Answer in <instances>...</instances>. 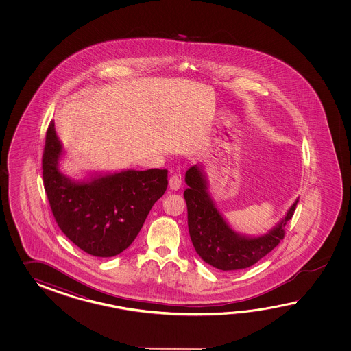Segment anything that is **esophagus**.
I'll use <instances>...</instances> for the list:
<instances>
[{"label": "esophagus", "instance_id": "34e87169", "mask_svg": "<svg viewBox=\"0 0 351 351\" xmlns=\"http://www.w3.org/2000/svg\"><path fill=\"white\" fill-rule=\"evenodd\" d=\"M180 186H182V182H180V178H179L178 176H172L171 179H169V188L172 191H178Z\"/></svg>", "mask_w": 351, "mask_h": 351}]
</instances>
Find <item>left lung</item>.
Returning a JSON list of instances; mask_svg holds the SVG:
<instances>
[{"label":"left lung","instance_id":"left-lung-1","mask_svg":"<svg viewBox=\"0 0 351 351\" xmlns=\"http://www.w3.org/2000/svg\"><path fill=\"white\" fill-rule=\"evenodd\" d=\"M184 177L189 236L195 252L206 263L222 271L247 269L284 239L285 226L293 216L298 198L267 233L252 236L234 231L217 208L209 193L208 179L199 163L192 165Z\"/></svg>","mask_w":351,"mask_h":351}]
</instances>
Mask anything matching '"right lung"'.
Masks as SVG:
<instances>
[{
  "label": "right lung",
  "instance_id": "right-lung-1",
  "mask_svg": "<svg viewBox=\"0 0 351 351\" xmlns=\"http://www.w3.org/2000/svg\"><path fill=\"white\" fill-rule=\"evenodd\" d=\"M65 153L51 121L46 133L43 177L60 230L91 256L121 254L142 230L153 204L165 194L168 171L90 172L75 179L60 169Z\"/></svg>",
  "mask_w": 351,
  "mask_h": 351
}]
</instances>
